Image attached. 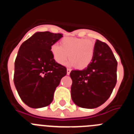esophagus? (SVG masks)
Returning a JSON list of instances; mask_svg holds the SVG:
<instances>
[{
	"instance_id": "obj_1",
	"label": "esophagus",
	"mask_w": 134,
	"mask_h": 134,
	"mask_svg": "<svg viewBox=\"0 0 134 134\" xmlns=\"http://www.w3.org/2000/svg\"><path fill=\"white\" fill-rule=\"evenodd\" d=\"M70 72H71V69H70V68H67V74H68V75H69Z\"/></svg>"
}]
</instances>
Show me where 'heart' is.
I'll return each instance as SVG.
<instances>
[{
  "label": "heart",
  "mask_w": 134,
  "mask_h": 134,
  "mask_svg": "<svg viewBox=\"0 0 134 134\" xmlns=\"http://www.w3.org/2000/svg\"><path fill=\"white\" fill-rule=\"evenodd\" d=\"M50 50L54 60L60 64H64L69 57L68 66H77L82 69L93 60L95 46L94 42L86 39L64 37L60 41V45L57 43L52 45Z\"/></svg>",
  "instance_id": "heart-1"
}]
</instances>
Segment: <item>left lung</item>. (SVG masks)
Returning a JSON list of instances; mask_svg holds the SVG:
<instances>
[{
	"label": "left lung",
	"instance_id": "8db88e82",
	"mask_svg": "<svg viewBox=\"0 0 134 134\" xmlns=\"http://www.w3.org/2000/svg\"><path fill=\"white\" fill-rule=\"evenodd\" d=\"M91 63L82 70H72L71 97L80 107L94 109L109 98L117 82L118 62L111 48L97 40Z\"/></svg>",
	"mask_w": 134,
	"mask_h": 134
}]
</instances>
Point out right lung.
<instances>
[{"instance_id": "obj_1", "label": "right lung", "mask_w": 134, "mask_h": 134, "mask_svg": "<svg viewBox=\"0 0 134 134\" xmlns=\"http://www.w3.org/2000/svg\"><path fill=\"white\" fill-rule=\"evenodd\" d=\"M60 34L36 32L20 46L15 62L14 83L20 98L31 108L52 102L54 93L66 68L54 60L50 48L62 38Z\"/></svg>"}]
</instances>
